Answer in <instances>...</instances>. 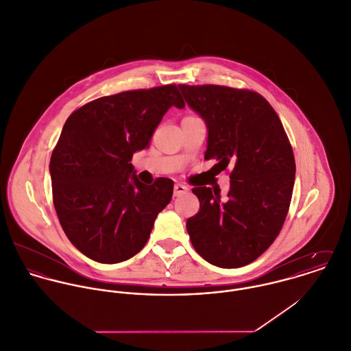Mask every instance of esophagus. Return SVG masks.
Masks as SVG:
<instances>
[{
	"mask_svg": "<svg viewBox=\"0 0 351 351\" xmlns=\"http://www.w3.org/2000/svg\"><path fill=\"white\" fill-rule=\"evenodd\" d=\"M185 192H188V186H185L184 184H176V185H174V196H176V197L181 196V195L185 193Z\"/></svg>",
	"mask_w": 351,
	"mask_h": 351,
	"instance_id": "1",
	"label": "esophagus"
}]
</instances>
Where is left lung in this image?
Wrapping results in <instances>:
<instances>
[{
	"instance_id": "8db88e82",
	"label": "left lung",
	"mask_w": 351,
	"mask_h": 351,
	"mask_svg": "<svg viewBox=\"0 0 351 351\" xmlns=\"http://www.w3.org/2000/svg\"><path fill=\"white\" fill-rule=\"evenodd\" d=\"M178 88L207 125L204 159L218 160L215 173L233 167L225 197L221 189L193 188L200 210L186 230L206 261L243 267L269 247L285 223L295 180L291 145L260 94L213 84Z\"/></svg>"
}]
</instances>
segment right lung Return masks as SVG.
I'll list each match as a JSON object with an SVG mask.
<instances>
[{
  "mask_svg": "<svg viewBox=\"0 0 351 351\" xmlns=\"http://www.w3.org/2000/svg\"><path fill=\"white\" fill-rule=\"evenodd\" d=\"M171 106L185 108L174 84L98 98L66 119L49 166L53 202L66 237L91 260L133 257L170 203L174 182L145 185L130 160Z\"/></svg>",
  "mask_w": 351,
  "mask_h": 351,
  "instance_id": "obj_1",
  "label": "right lung"
}]
</instances>
